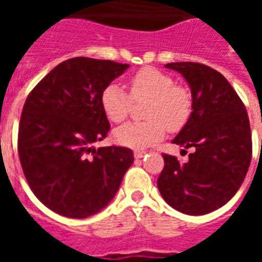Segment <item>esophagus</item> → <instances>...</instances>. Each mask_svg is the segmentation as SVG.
<instances>
[{
  "label": "esophagus",
  "mask_w": 262,
  "mask_h": 262,
  "mask_svg": "<svg viewBox=\"0 0 262 262\" xmlns=\"http://www.w3.org/2000/svg\"><path fill=\"white\" fill-rule=\"evenodd\" d=\"M144 154H146V151H143V150H136V151H135V159H143Z\"/></svg>",
  "instance_id": "1"
}]
</instances>
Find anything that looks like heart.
<instances>
[{
	"mask_svg": "<svg viewBox=\"0 0 262 262\" xmlns=\"http://www.w3.org/2000/svg\"><path fill=\"white\" fill-rule=\"evenodd\" d=\"M130 95L118 84H109L101 94V106L111 122L120 123L129 116L132 99L150 98L146 122H129L114 132L115 142L130 148H144L160 142L165 129L178 130L191 114V97L184 86L164 71L144 67L130 77Z\"/></svg>",
	"mask_w": 262,
	"mask_h": 262,
	"instance_id": "obj_1",
	"label": "heart"
}]
</instances>
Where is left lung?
<instances>
[{
    "instance_id": "8db88e82",
    "label": "left lung",
    "mask_w": 262,
    "mask_h": 262,
    "mask_svg": "<svg viewBox=\"0 0 262 262\" xmlns=\"http://www.w3.org/2000/svg\"><path fill=\"white\" fill-rule=\"evenodd\" d=\"M187 80L192 112L172 143L193 147L189 160L163 154L157 187L170 206L185 214H206L236 195L251 163L250 120L237 92L219 71L201 63H168Z\"/></svg>"
}]
</instances>
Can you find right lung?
Returning <instances> with one entry per match:
<instances>
[{
	"instance_id": "1",
	"label": "right lung",
	"mask_w": 262,
	"mask_h": 262,
	"mask_svg": "<svg viewBox=\"0 0 262 262\" xmlns=\"http://www.w3.org/2000/svg\"><path fill=\"white\" fill-rule=\"evenodd\" d=\"M129 64L74 57L54 67L26 98L18 153L36 198L56 213L84 219L114 199L133 151L94 148L111 125L101 106L105 86Z\"/></svg>"
}]
</instances>
